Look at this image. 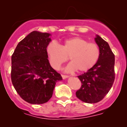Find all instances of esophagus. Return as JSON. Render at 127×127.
Here are the masks:
<instances>
[{
    "mask_svg": "<svg viewBox=\"0 0 127 127\" xmlns=\"http://www.w3.org/2000/svg\"><path fill=\"white\" fill-rule=\"evenodd\" d=\"M61 76H62V77H63V79H66V78H67L68 77V75H64V74H62V75H61Z\"/></svg>",
    "mask_w": 127,
    "mask_h": 127,
    "instance_id": "1",
    "label": "esophagus"
}]
</instances>
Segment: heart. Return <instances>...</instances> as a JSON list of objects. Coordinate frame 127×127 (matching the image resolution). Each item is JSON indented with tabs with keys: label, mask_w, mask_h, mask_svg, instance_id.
Masks as SVG:
<instances>
[{
	"label": "heart",
	"mask_w": 127,
	"mask_h": 127,
	"mask_svg": "<svg viewBox=\"0 0 127 127\" xmlns=\"http://www.w3.org/2000/svg\"><path fill=\"white\" fill-rule=\"evenodd\" d=\"M47 52L50 64L55 69H60L69 58L71 63L66 68L67 71H89L100 57V50L96 43L79 37L66 39L60 46L52 42L47 46Z\"/></svg>",
	"instance_id": "1"
}]
</instances>
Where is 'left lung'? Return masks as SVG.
I'll use <instances>...</instances> for the list:
<instances>
[{
    "mask_svg": "<svg viewBox=\"0 0 127 127\" xmlns=\"http://www.w3.org/2000/svg\"><path fill=\"white\" fill-rule=\"evenodd\" d=\"M100 50V57L95 66L79 75L82 86L76 96L87 103H96L104 98L112 87L115 79V56L107 42L99 35L95 38Z\"/></svg>",
    "mask_w": 127,
    "mask_h": 127,
    "instance_id": "1",
    "label": "left lung"
}]
</instances>
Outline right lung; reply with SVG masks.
<instances>
[{
  "label": "right lung",
  "instance_id": "obj_1",
  "mask_svg": "<svg viewBox=\"0 0 127 127\" xmlns=\"http://www.w3.org/2000/svg\"><path fill=\"white\" fill-rule=\"evenodd\" d=\"M50 35L32 31L19 42L11 55V82L20 97L30 104L47 103L56 82L62 80L48 60Z\"/></svg>",
  "mask_w": 127,
  "mask_h": 127
}]
</instances>
